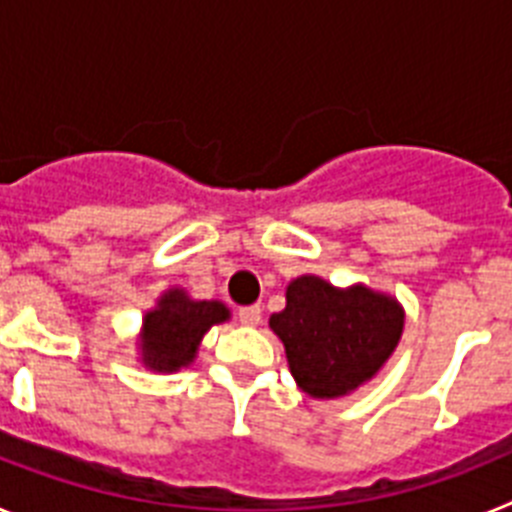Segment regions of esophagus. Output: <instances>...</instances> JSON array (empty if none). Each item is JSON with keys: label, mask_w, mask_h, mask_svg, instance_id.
<instances>
[{"label": "esophagus", "mask_w": 512, "mask_h": 512, "mask_svg": "<svg viewBox=\"0 0 512 512\" xmlns=\"http://www.w3.org/2000/svg\"><path fill=\"white\" fill-rule=\"evenodd\" d=\"M238 318L243 325H259L261 323V307L259 305H246L238 310Z\"/></svg>", "instance_id": "esophagus-1"}]
</instances>
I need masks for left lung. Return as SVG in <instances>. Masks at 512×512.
I'll use <instances>...</instances> for the list:
<instances>
[{
	"label": "left lung",
	"instance_id": "8db88e82",
	"mask_svg": "<svg viewBox=\"0 0 512 512\" xmlns=\"http://www.w3.org/2000/svg\"><path fill=\"white\" fill-rule=\"evenodd\" d=\"M292 377L312 397H341L372 379L402 336V310L366 287L336 289L320 277L287 287V307L269 318Z\"/></svg>",
	"mask_w": 512,
	"mask_h": 512
}]
</instances>
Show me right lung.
<instances>
[{"mask_svg":"<svg viewBox=\"0 0 512 512\" xmlns=\"http://www.w3.org/2000/svg\"><path fill=\"white\" fill-rule=\"evenodd\" d=\"M228 318L223 302H194L182 289H171L143 320V361L158 372L187 366L197 354L202 336Z\"/></svg>","mask_w":512,"mask_h":512,"instance_id":"add662e5","label":"right lung"}]
</instances>
